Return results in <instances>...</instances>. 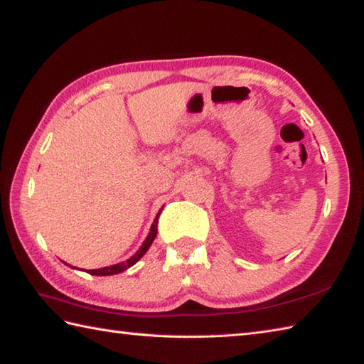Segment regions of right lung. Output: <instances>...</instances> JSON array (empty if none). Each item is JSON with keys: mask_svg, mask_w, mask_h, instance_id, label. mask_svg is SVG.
I'll return each instance as SVG.
<instances>
[{"mask_svg": "<svg viewBox=\"0 0 364 364\" xmlns=\"http://www.w3.org/2000/svg\"><path fill=\"white\" fill-rule=\"evenodd\" d=\"M161 214V213H159ZM159 214L156 215V219H154L153 225H151V230H150V235L146 236V239L144 241L142 247L139 249L133 257H131L128 261L125 262H119V264H114V266H109V267H102V269H94V270H89L90 275H114V274H120L123 272V270H127L128 267H131L133 264H136V262L141 259L144 255L146 253V250L150 249L151 242L154 241V237H156V233H158V219H159Z\"/></svg>", "mask_w": 364, "mask_h": 364, "instance_id": "1", "label": "right lung"}]
</instances>
